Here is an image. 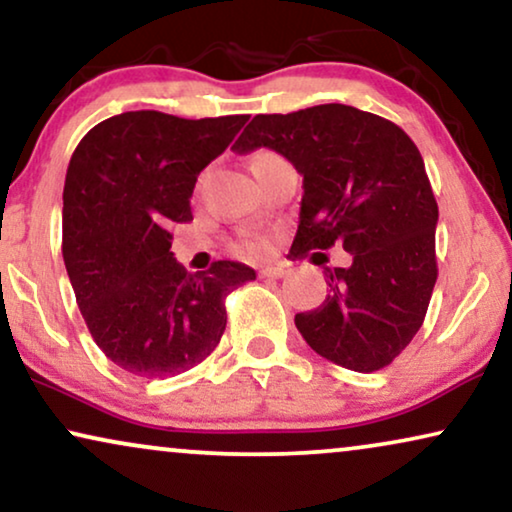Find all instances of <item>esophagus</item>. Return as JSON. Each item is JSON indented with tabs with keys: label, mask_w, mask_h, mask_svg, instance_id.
I'll return each mask as SVG.
<instances>
[{
	"label": "esophagus",
	"mask_w": 512,
	"mask_h": 512,
	"mask_svg": "<svg viewBox=\"0 0 512 512\" xmlns=\"http://www.w3.org/2000/svg\"><path fill=\"white\" fill-rule=\"evenodd\" d=\"M285 274H288V269H285V267H264V269H260L262 278H283Z\"/></svg>",
	"instance_id": "1"
}]
</instances>
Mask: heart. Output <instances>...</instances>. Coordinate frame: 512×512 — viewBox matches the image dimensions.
I'll use <instances>...</instances> for the list:
<instances>
[{"mask_svg": "<svg viewBox=\"0 0 512 512\" xmlns=\"http://www.w3.org/2000/svg\"><path fill=\"white\" fill-rule=\"evenodd\" d=\"M260 156H274V154H257L255 159H260ZM267 238L264 236H257V234H245L241 241L236 243V250L241 252V255H245V257H257V255H262L264 250H267Z\"/></svg>", "mask_w": 512, "mask_h": 512, "instance_id": "1", "label": "heart"}]
</instances>
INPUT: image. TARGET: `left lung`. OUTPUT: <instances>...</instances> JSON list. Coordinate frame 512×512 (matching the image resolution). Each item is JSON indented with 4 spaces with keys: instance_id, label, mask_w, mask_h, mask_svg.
Masks as SVG:
<instances>
[{
    "instance_id": "left-lung-1",
    "label": "left lung",
    "mask_w": 512,
    "mask_h": 512,
    "mask_svg": "<svg viewBox=\"0 0 512 512\" xmlns=\"http://www.w3.org/2000/svg\"><path fill=\"white\" fill-rule=\"evenodd\" d=\"M260 147L304 177L297 255L335 243L351 252L349 267H325L330 292L297 313V330L346 370L391 365L424 323L438 278V203L417 145L393 121L330 102L257 114L231 149Z\"/></svg>"
}]
</instances>
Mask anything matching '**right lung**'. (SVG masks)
<instances>
[{"label":"right lung","instance_id":"right-lung-1","mask_svg":"<svg viewBox=\"0 0 512 512\" xmlns=\"http://www.w3.org/2000/svg\"><path fill=\"white\" fill-rule=\"evenodd\" d=\"M248 114L180 119L140 109L93 126L63 189V260L81 316L121 370L159 379L192 370L220 344L224 299L255 269L220 260L189 274L170 252L192 220L196 177Z\"/></svg>","mask_w":512,"mask_h":512}]
</instances>
